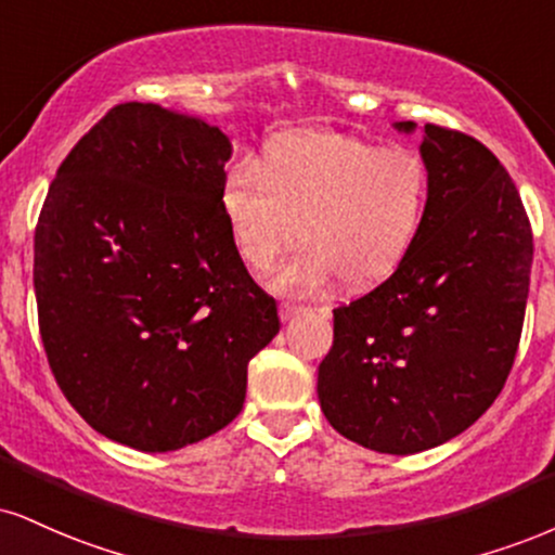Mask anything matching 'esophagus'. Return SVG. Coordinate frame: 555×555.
I'll return each instance as SVG.
<instances>
[{"label":"esophagus","instance_id":"obj_1","mask_svg":"<svg viewBox=\"0 0 555 555\" xmlns=\"http://www.w3.org/2000/svg\"><path fill=\"white\" fill-rule=\"evenodd\" d=\"M302 312V307L295 305V302H282L279 305V315H282V320H292L295 315H299Z\"/></svg>","mask_w":555,"mask_h":555}]
</instances>
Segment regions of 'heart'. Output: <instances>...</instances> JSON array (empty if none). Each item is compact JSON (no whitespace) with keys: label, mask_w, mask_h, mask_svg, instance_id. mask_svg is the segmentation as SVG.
Wrapping results in <instances>:
<instances>
[{"label":"heart","mask_w":555,"mask_h":555,"mask_svg":"<svg viewBox=\"0 0 555 555\" xmlns=\"http://www.w3.org/2000/svg\"><path fill=\"white\" fill-rule=\"evenodd\" d=\"M431 176L413 150L344 133L302 131L266 146L256 172L235 168L222 189V211L237 256L250 271L273 269L282 295L310 297L341 279L346 289L385 282L416 245L429 214Z\"/></svg>","instance_id":"1"}]
</instances>
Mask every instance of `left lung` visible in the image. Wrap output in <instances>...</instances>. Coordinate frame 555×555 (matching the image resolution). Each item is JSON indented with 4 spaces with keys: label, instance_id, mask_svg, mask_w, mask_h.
<instances>
[{
    "label": "left lung",
    "instance_id": "obj_1",
    "mask_svg": "<svg viewBox=\"0 0 555 555\" xmlns=\"http://www.w3.org/2000/svg\"><path fill=\"white\" fill-rule=\"evenodd\" d=\"M418 152L431 176L422 235L387 282L333 310L318 370L333 429L385 455L431 450L483 416L514 364L530 292V219L502 163L434 124Z\"/></svg>",
    "mask_w": 555,
    "mask_h": 555
}]
</instances>
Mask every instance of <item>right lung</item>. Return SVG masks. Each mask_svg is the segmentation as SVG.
Instances as JSON below:
<instances>
[{"label": "right lung", "instance_id": "right-lung-1", "mask_svg": "<svg viewBox=\"0 0 555 555\" xmlns=\"http://www.w3.org/2000/svg\"><path fill=\"white\" fill-rule=\"evenodd\" d=\"M230 137L124 103L79 139L38 217L33 286L46 357L79 416L172 452L243 411L248 362L279 333L222 211Z\"/></svg>", "mask_w": 555, "mask_h": 555}]
</instances>
